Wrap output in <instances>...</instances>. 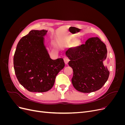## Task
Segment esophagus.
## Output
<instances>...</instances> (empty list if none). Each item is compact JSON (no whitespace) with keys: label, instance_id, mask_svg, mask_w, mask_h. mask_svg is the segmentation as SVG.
Here are the masks:
<instances>
[{"label":"esophagus","instance_id":"esophagus-1","mask_svg":"<svg viewBox=\"0 0 125 125\" xmlns=\"http://www.w3.org/2000/svg\"><path fill=\"white\" fill-rule=\"evenodd\" d=\"M63 60H64V62H65L66 65H67V64L68 63V62H69V59L67 57H65L63 58Z\"/></svg>","mask_w":125,"mask_h":125}]
</instances>
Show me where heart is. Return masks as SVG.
I'll return each mask as SVG.
<instances>
[{
    "label": "heart",
    "instance_id": "obj_1",
    "mask_svg": "<svg viewBox=\"0 0 125 125\" xmlns=\"http://www.w3.org/2000/svg\"><path fill=\"white\" fill-rule=\"evenodd\" d=\"M80 43L79 40L78 39H74V37L73 36H69L66 39H64L62 41V44L64 45H73V46L74 47L78 46Z\"/></svg>",
    "mask_w": 125,
    "mask_h": 125
}]
</instances>
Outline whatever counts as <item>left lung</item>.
<instances>
[{
	"mask_svg": "<svg viewBox=\"0 0 125 125\" xmlns=\"http://www.w3.org/2000/svg\"><path fill=\"white\" fill-rule=\"evenodd\" d=\"M107 52L105 44L97 37L90 38L84 44L66 51L70 59L68 65L73 71L72 83L78 91L95 92L104 85L109 74L103 65Z\"/></svg>",
	"mask_w": 125,
	"mask_h": 125,
	"instance_id": "left-lung-1",
	"label": "left lung"
}]
</instances>
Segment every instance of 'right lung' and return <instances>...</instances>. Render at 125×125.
I'll list each match as a JSON object with an SVG mask.
<instances>
[{"mask_svg": "<svg viewBox=\"0 0 125 125\" xmlns=\"http://www.w3.org/2000/svg\"><path fill=\"white\" fill-rule=\"evenodd\" d=\"M47 31L31 30L20 39L13 57L15 73L20 83L30 92H47L56 75L65 67L62 58L52 60L44 45Z\"/></svg>", "mask_w": 125, "mask_h": 125, "instance_id": "right-lung-1", "label": "right lung"}]
</instances>
